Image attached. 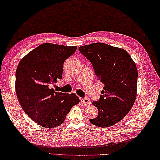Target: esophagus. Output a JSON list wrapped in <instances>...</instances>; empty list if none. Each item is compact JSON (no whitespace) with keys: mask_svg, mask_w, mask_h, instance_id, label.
Wrapping results in <instances>:
<instances>
[{"mask_svg":"<svg viewBox=\"0 0 160 160\" xmlns=\"http://www.w3.org/2000/svg\"><path fill=\"white\" fill-rule=\"evenodd\" d=\"M80 100L84 105H89L91 103V101L87 98H81Z\"/></svg>","mask_w":160,"mask_h":160,"instance_id":"1","label":"esophagus"}]
</instances>
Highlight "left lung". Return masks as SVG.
<instances>
[{
    "label": "left lung",
    "mask_w": 160,
    "mask_h": 160,
    "mask_svg": "<svg viewBox=\"0 0 160 160\" xmlns=\"http://www.w3.org/2000/svg\"><path fill=\"white\" fill-rule=\"evenodd\" d=\"M92 64L98 81L105 85L100 98L93 102L98 116L91 123L101 128L118 122L132 108L136 98L138 69L123 49L105 43H92L78 48Z\"/></svg>",
    "instance_id": "8db88e82"
}]
</instances>
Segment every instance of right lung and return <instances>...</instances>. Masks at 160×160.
<instances>
[{"label": "right lung", "mask_w": 160, "mask_h": 160, "mask_svg": "<svg viewBox=\"0 0 160 160\" xmlns=\"http://www.w3.org/2000/svg\"><path fill=\"white\" fill-rule=\"evenodd\" d=\"M77 47L44 43L21 59L15 72V91L25 113L36 123L53 128L64 121L78 103L75 93L55 92L52 84L62 78L63 64Z\"/></svg>", "instance_id": "1"}]
</instances>
